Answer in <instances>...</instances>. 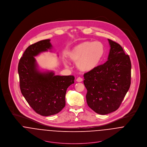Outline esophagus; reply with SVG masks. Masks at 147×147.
<instances>
[{
  "label": "esophagus",
  "mask_w": 147,
  "mask_h": 147,
  "mask_svg": "<svg viewBox=\"0 0 147 147\" xmlns=\"http://www.w3.org/2000/svg\"><path fill=\"white\" fill-rule=\"evenodd\" d=\"M76 81H77L78 82H82L83 81V79H82V78H80V77H79V78H77Z\"/></svg>",
  "instance_id": "1"
}]
</instances>
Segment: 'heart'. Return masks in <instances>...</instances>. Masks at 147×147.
<instances>
[{"mask_svg": "<svg viewBox=\"0 0 147 147\" xmlns=\"http://www.w3.org/2000/svg\"><path fill=\"white\" fill-rule=\"evenodd\" d=\"M104 54V46L100 42L84 41L75 46L67 54L68 58L76 62L78 68L83 72H89L94 69L102 59ZM63 63L68 67V62Z\"/></svg>", "mask_w": 147, "mask_h": 147, "instance_id": "heart-1", "label": "heart"}]
</instances>
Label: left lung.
Instances as JSON below:
<instances>
[{"instance_id": "left-lung-1", "label": "left lung", "mask_w": 147, "mask_h": 147, "mask_svg": "<svg viewBox=\"0 0 147 147\" xmlns=\"http://www.w3.org/2000/svg\"><path fill=\"white\" fill-rule=\"evenodd\" d=\"M107 61L84 74L86 102L96 113L105 115L117 110L131 85V63L123 48L108 39Z\"/></svg>"}]
</instances>
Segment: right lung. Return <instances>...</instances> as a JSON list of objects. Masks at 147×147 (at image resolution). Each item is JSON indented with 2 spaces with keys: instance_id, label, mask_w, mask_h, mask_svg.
<instances>
[{
  "instance_id": "right-lung-1",
  "label": "right lung",
  "mask_w": 147,
  "mask_h": 147,
  "mask_svg": "<svg viewBox=\"0 0 147 147\" xmlns=\"http://www.w3.org/2000/svg\"><path fill=\"white\" fill-rule=\"evenodd\" d=\"M50 40H45L28 46L18 65L21 93L30 107L42 116L60 112L65 105L68 86L74 83L72 75H55L53 71L41 72L34 57L52 48Z\"/></svg>"
}]
</instances>
